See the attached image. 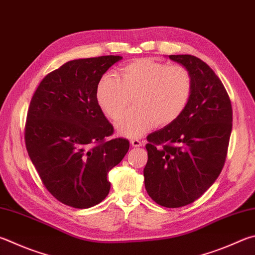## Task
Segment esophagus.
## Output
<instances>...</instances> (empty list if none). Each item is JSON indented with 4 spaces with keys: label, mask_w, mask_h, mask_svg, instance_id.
Returning a JSON list of instances; mask_svg holds the SVG:
<instances>
[{
    "label": "esophagus",
    "mask_w": 255,
    "mask_h": 255,
    "mask_svg": "<svg viewBox=\"0 0 255 255\" xmlns=\"http://www.w3.org/2000/svg\"><path fill=\"white\" fill-rule=\"evenodd\" d=\"M130 143L132 147H140L142 146V141H140L139 139H131Z\"/></svg>",
    "instance_id": "esophagus-1"
}]
</instances>
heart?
<instances>
[{
	"label": "heart",
	"instance_id": "b5f03b06",
	"mask_svg": "<svg viewBox=\"0 0 255 255\" xmlns=\"http://www.w3.org/2000/svg\"><path fill=\"white\" fill-rule=\"evenodd\" d=\"M193 91V78L182 64L140 58L124 64L115 75L101 78L97 101L110 119H117L134 96L135 107L118 119L117 131L135 138L155 125L168 126L185 112Z\"/></svg>",
	"mask_w": 255,
	"mask_h": 255
}]
</instances>
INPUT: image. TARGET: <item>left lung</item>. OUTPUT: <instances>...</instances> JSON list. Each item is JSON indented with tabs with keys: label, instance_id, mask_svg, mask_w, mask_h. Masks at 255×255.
<instances>
[{
	"label": "left lung",
	"instance_id": "8db88e82",
	"mask_svg": "<svg viewBox=\"0 0 255 255\" xmlns=\"http://www.w3.org/2000/svg\"><path fill=\"white\" fill-rule=\"evenodd\" d=\"M193 78L191 99L173 124L147 136L143 169L148 195L176 208L200 198L224 167L232 131V105L220 78L191 54L169 55Z\"/></svg>",
	"mask_w": 255,
	"mask_h": 255
}]
</instances>
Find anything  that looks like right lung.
I'll list each match as a JSON object with an SVG mask.
<instances>
[{
  "label": "right lung",
  "mask_w": 255,
  "mask_h": 255,
  "mask_svg": "<svg viewBox=\"0 0 255 255\" xmlns=\"http://www.w3.org/2000/svg\"><path fill=\"white\" fill-rule=\"evenodd\" d=\"M120 55L72 60L48 73L27 109V154L51 195L75 208L105 200L108 173L129 149L125 138L108 139L114 127L96 97L104 73Z\"/></svg>",
  "instance_id": "1"
}]
</instances>
